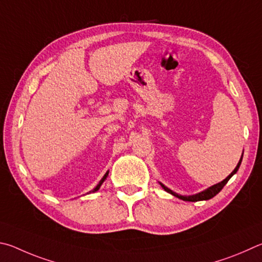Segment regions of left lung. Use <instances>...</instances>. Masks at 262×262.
Instances as JSON below:
<instances>
[{
  "mask_svg": "<svg viewBox=\"0 0 262 262\" xmlns=\"http://www.w3.org/2000/svg\"><path fill=\"white\" fill-rule=\"evenodd\" d=\"M242 159H243V155H242V158H241V160H239V162H238V164H237V167L235 168V170H233V171L230 173V175H229V176L226 178V180L222 181L221 183H219V184H215V185H213V186H210L209 189L205 190V191H203V192H200V193H198V194L184 196V195H180V194L175 193V192H172L171 190H169L168 187H166L163 184H161V186L163 187L164 191L169 192V193H171L172 195H175V196H177V198H180V199L184 200V201H200V200H208V199H212L213 196L216 195V194L219 193V192L223 189L224 185H226L227 183H228V181L230 180V178L237 172V170H238V169H239V166H241V163H242Z\"/></svg>",
  "mask_w": 262,
  "mask_h": 262,
  "instance_id": "1",
  "label": "left lung"
}]
</instances>
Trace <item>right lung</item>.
<instances>
[{
    "instance_id": "add662e5",
    "label": "right lung",
    "mask_w": 262,
    "mask_h": 262,
    "mask_svg": "<svg viewBox=\"0 0 262 262\" xmlns=\"http://www.w3.org/2000/svg\"><path fill=\"white\" fill-rule=\"evenodd\" d=\"M107 176H108V171L104 173V176L102 177V180H101V181L99 182V184H98V185H96V187H95V189H94L93 191H91V192H95V191H98V190L100 189V186H101V184H102V183L104 182V180H105V178H107Z\"/></svg>"
}]
</instances>
